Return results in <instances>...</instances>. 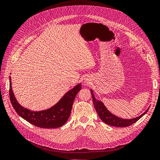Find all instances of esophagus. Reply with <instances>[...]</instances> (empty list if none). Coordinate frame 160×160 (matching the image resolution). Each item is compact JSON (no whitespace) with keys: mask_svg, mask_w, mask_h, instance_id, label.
<instances>
[{"mask_svg":"<svg viewBox=\"0 0 160 160\" xmlns=\"http://www.w3.org/2000/svg\"><path fill=\"white\" fill-rule=\"evenodd\" d=\"M87 82V83H88V81H87V82Z\"/></svg>","mask_w":160,"mask_h":160,"instance_id":"obj_1","label":"esophagus"}]
</instances>
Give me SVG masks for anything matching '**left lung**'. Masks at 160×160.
<instances>
[{"mask_svg": "<svg viewBox=\"0 0 160 160\" xmlns=\"http://www.w3.org/2000/svg\"><path fill=\"white\" fill-rule=\"evenodd\" d=\"M91 92L92 96L93 104H94V108L96 109V110H97V112L99 118L102 121H103V122L111 126L118 127H126L130 126L132 124L137 122V121L139 119L141 118L149 110L148 108V109H147V110L144 113H142V115H140V116L137 117L135 118L130 119H121L119 117H117L116 116H115V115L112 114V113H110L109 111H108L107 110V108L105 107V106L102 102L96 100V98H94L93 95V92L92 90H91Z\"/></svg>", "mask_w": 160, "mask_h": 160, "instance_id": "left-lung-1", "label": "left lung"}]
</instances>
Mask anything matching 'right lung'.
<instances>
[{
  "label": "right lung",
  "instance_id": "obj_1",
  "mask_svg": "<svg viewBox=\"0 0 160 160\" xmlns=\"http://www.w3.org/2000/svg\"><path fill=\"white\" fill-rule=\"evenodd\" d=\"M81 89V84H78L68 91L56 105L48 110L40 112L30 111L18 103L12 91L10 78L9 95L14 109L23 119L41 128L54 129L66 123L71 114L74 99Z\"/></svg>",
  "mask_w": 160,
  "mask_h": 160
}]
</instances>
